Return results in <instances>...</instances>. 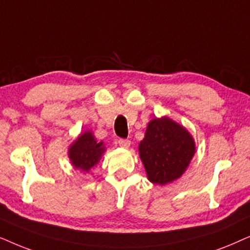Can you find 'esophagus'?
I'll return each mask as SVG.
<instances>
[{"instance_id":"34e87169","label":"esophagus","mask_w":250,"mask_h":250,"mask_svg":"<svg viewBox=\"0 0 250 250\" xmlns=\"http://www.w3.org/2000/svg\"><path fill=\"white\" fill-rule=\"evenodd\" d=\"M118 143L123 148H128L130 146V141H128V139H119Z\"/></svg>"}]
</instances>
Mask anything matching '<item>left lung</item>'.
<instances>
[{
	"label": "left lung",
	"instance_id": "obj_1",
	"mask_svg": "<svg viewBox=\"0 0 250 250\" xmlns=\"http://www.w3.org/2000/svg\"><path fill=\"white\" fill-rule=\"evenodd\" d=\"M138 149L148 181L165 185L184 174L195 153V143L183 125L162 116L148 122Z\"/></svg>",
	"mask_w": 250,
	"mask_h": 250
}]
</instances>
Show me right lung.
Returning <instances> with one entry per match:
<instances>
[{
  "label": "right lung",
  "instance_id": "add662e5",
  "mask_svg": "<svg viewBox=\"0 0 250 250\" xmlns=\"http://www.w3.org/2000/svg\"><path fill=\"white\" fill-rule=\"evenodd\" d=\"M104 152L103 142L98 143L91 131H85L69 146L68 158L75 169L88 172L98 164Z\"/></svg>",
  "mask_w": 250,
  "mask_h": 250
}]
</instances>
